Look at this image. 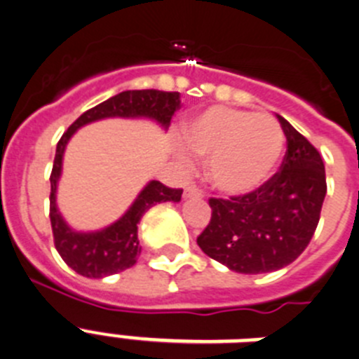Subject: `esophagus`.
Instances as JSON below:
<instances>
[{"mask_svg": "<svg viewBox=\"0 0 359 359\" xmlns=\"http://www.w3.org/2000/svg\"><path fill=\"white\" fill-rule=\"evenodd\" d=\"M185 198H203V192L196 185H187Z\"/></svg>", "mask_w": 359, "mask_h": 359, "instance_id": "esophagus-1", "label": "esophagus"}]
</instances>
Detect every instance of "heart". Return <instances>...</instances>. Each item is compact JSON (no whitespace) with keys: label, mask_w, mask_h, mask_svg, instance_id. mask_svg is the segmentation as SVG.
<instances>
[{"label":"heart","mask_w":359,"mask_h":359,"mask_svg":"<svg viewBox=\"0 0 359 359\" xmlns=\"http://www.w3.org/2000/svg\"><path fill=\"white\" fill-rule=\"evenodd\" d=\"M190 152L207 158V177L224 194H248L271 176L284 149V131L271 115L214 106L183 129Z\"/></svg>","instance_id":"obj_1"}]
</instances>
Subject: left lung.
I'll use <instances>...</instances> for the list:
<instances>
[{
    "label": "left lung",
    "instance_id": "8db88e82",
    "mask_svg": "<svg viewBox=\"0 0 359 359\" xmlns=\"http://www.w3.org/2000/svg\"><path fill=\"white\" fill-rule=\"evenodd\" d=\"M287 151L280 170L248 194L210 198V223L199 233L203 252L231 271L269 273L307 248L327 192L316 147L277 115Z\"/></svg>",
    "mask_w": 359,
    "mask_h": 359
}]
</instances>
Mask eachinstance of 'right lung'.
<instances>
[{
    "label": "right lung",
    "instance_id": "obj_1",
    "mask_svg": "<svg viewBox=\"0 0 359 359\" xmlns=\"http://www.w3.org/2000/svg\"><path fill=\"white\" fill-rule=\"evenodd\" d=\"M177 107H180L177 91H122L115 97L107 98L106 102L82 113L69 126L68 131L61 136V140L57 144L52 174H50V185H52L50 223H52L53 243H55L57 252L62 257V261L82 277L102 278L135 266L136 259L142 252L140 243H138V223H140L142 215L156 203H177L182 199L183 189H170L160 182H151L116 223L98 231H88V233L75 231L65 223L62 215L57 210L55 203L57 182L61 177L62 154H65L66 144L79 128L95 122V120L109 118V116H122V118L145 116V118L156 120L167 129Z\"/></svg>",
    "mask_w": 359,
    "mask_h": 359
}]
</instances>
